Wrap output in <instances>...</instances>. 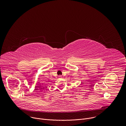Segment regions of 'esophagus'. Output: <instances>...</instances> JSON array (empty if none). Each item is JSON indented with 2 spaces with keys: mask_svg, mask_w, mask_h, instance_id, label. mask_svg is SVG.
<instances>
[{
  "mask_svg": "<svg viewBox=\"0 0 126 126\" xmlns=\"http://www.w3.org/2000/svg\"><path fill=\"white\" fill-rule=\"evenodd\" d=\"M58 78H60V79H61V78H62V76H61V75H60V76H58Z\"/></svg>",
  "mask_w": 126,
  "mask_h": 126,
  "instance_id": "obj_1",
  "label": "esophagus"
}]
</instances>
